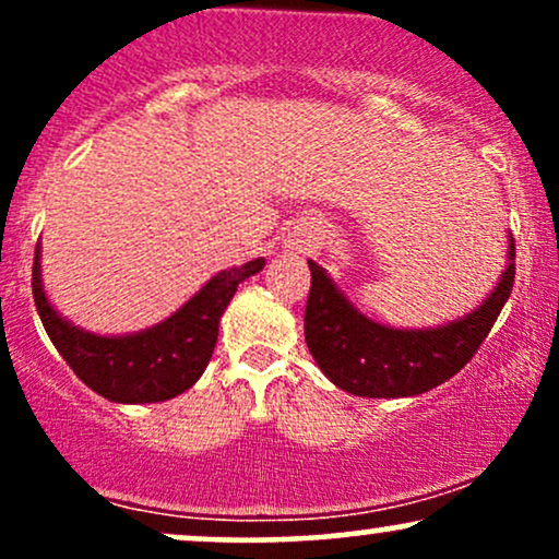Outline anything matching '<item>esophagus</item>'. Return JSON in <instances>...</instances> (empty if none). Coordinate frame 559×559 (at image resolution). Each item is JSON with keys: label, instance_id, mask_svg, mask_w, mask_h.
Returning <instances> with one entry per match:
<instances>
[{"label": "esophagus", "instance_id": "34e87169", "mask_svg": "<svg viewBox=\"0 0 559 559\" xmlns=\"http://www.w3.org/2000/svg\"><path fill=\"white\" fill-rule=\"evenodd\" d=\"M292 243H294V241H292Z\"/></svg>", "mask_w": 559, "mask_h": 559}]
</instances>
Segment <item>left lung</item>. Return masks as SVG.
<instances>
[{"instance_id": "8db88e82", "label": "left lung", "mask_w": 559, "mask_h": 559, "mask_svg": "<svg viewBox=\"0 0 559 559\" xmlns=\"http://www.w3.org/2000/svg\"><path fill=\"white\" fill-rule=\"evenodd\" d=\"M307 265L312 284L305 310V338L318 368L349 394L396 400L436 389L476 355L510 299L515 239L510 236L507 241V267L484 305L439 329H391L376 323L355 310L318 262L307 260Z\"/></svg>"}]
</instances>
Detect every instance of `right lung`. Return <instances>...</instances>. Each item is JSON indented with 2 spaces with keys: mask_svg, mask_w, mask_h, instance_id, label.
I'll return each instance as SVG.
<instances>
[{
  "mask_svg": "<svg viewBox=\"0 0 559 559\" xmlns=\"http://www.w3.org/2000/svg\"><path fill=\"white\" fill-rule=\"evenodd\" d=\"M38 260L41 247L36 243L31 286L47 336L88 389L120 404L165 402L194 386L213 357L217 325L236 286L265 267V260L258 258L221 271L163 323L128 336H99L79 329L55 310L44 294Z\"/></svg>",
  "mask_w": 559,
  "mask_h": 559,
  "instance_id": "obj_1",
  "label": "right lung"
}]
</instances>
